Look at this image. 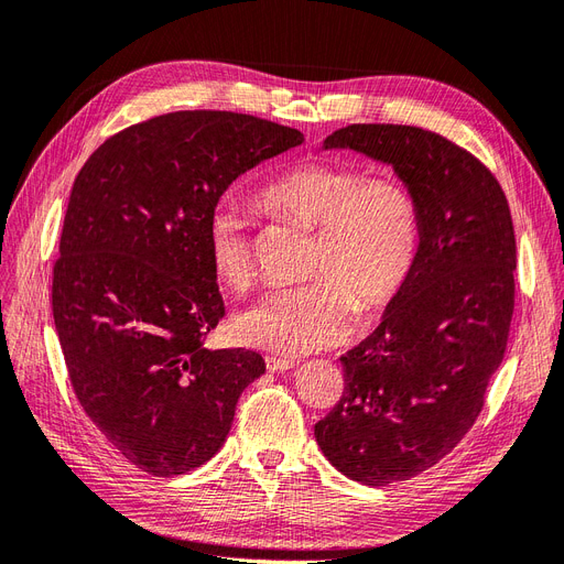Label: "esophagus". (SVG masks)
Instances as JSON below:
<instances>
[{"label": "esophagus", "mask_w": 564, "mask_h": 564, "mask_svg": "<svg viewBox=\"0 0 564 564\" xmlns=\"http://www.w3.org/2000/svg\"><path fill=\"white\" fill-rule=\"evenodd\" d=\"M294 358H280V356H265V368L270 372H286L294 368Z\"/></svg>", "instance_id": "obj_1"}]
</instances>
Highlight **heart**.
Here are the masks:
<instances>
[{
  "label": "heart",
  "mask_w": 564,
  "mask_h": 564,
  "mask_svg": "<svg viewBox=\"0 0 564 564\" xmlns=\"http://www.w3.org/2000/svg\"><path fill=\"white\" fill-rule=\"evenodd\" d=\"M259 200L319 229L310 270L317 280L273 289L242 310L234 319L238 343L282 356L333 347L351 333L356 307L375 317L412 278L421 208L402 180L312 160L275 175ZM206 254L221 284L236 291L252 284V242L238 210L221 206L210 215Z\"/></svg>",
  "instance_id": "obj_1"
}]
</instances>
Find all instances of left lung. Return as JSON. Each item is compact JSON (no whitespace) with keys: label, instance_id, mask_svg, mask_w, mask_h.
<instances>
[{"label":"left lung","instance_id":"8db88e82","mask_svg":"<svg viewBox=\"0 0 564 564\" xmlns=\"http://www.w3.org/2000/svg\"><path fill=\"white\" fill-rule=\"evenodd\" d=\"M389 164L421 208L412 278L343 360L345 391L314 437L366 486L408 481L475 425L513 314L516 236L507 196L467 150L408 124H349L324 150Z\"/></svg>","mask_w":564,"mask_h":564}]
</instances>
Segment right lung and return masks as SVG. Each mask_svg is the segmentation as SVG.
<instances>
[{"instance_id": "obj_1", "label": "right lung", "mask_w": 564, "mask_h": 564, "mask_svg": "<svg viewBox=\"0 0 564 564\" xmlns=\"http://www.w3.org/2000/svg\"><path fill=\"white\" fill-rule=\"evenodd\" d=\"M305 139L227 110H177L110 137L80 169L53 268L72 387L139 469L177 477L227 440L261 354L208 349L224 317L208 219L236 177Z\"/></svg>"}]
</instances>
